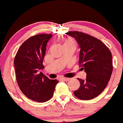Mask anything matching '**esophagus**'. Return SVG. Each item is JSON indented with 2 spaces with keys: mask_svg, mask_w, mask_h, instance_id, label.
Returning a JSON list of instances; mask_svg holds the SVG:
<instances>
[{
  "mask_svg": "<svg viewBox=\"0 0 123 123\" xmlns=\"http://www.w3.org/2000/svg\"><path fill=\"white\" fill-rule=\"evenodd\" d=\"M61 79H62L63 81H69V78H61Z\"/></svg>",
  "mask_w": 123,
  "mask_h": 123,
  "instance_id": "esophagus-1",
  "label": "esophagus"
}]
</instances>
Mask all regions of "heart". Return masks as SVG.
Segmentation results:
<instances>
[{
	"mask_svg": "<svg viewBox=\"0 0 123 123\" xmlns=\"http://www.w3.org/2000/svg\"><path fill=\"white\" fill-rule=\"evenodd\" d=\"M65 42H73V41L71 39H68V40H67V41H66Z\"/></svg>",
	"mask_w": 123,
	"mask_h": 123,
	"instance_id": "1",
	"label": "heart"
}]
</instances>
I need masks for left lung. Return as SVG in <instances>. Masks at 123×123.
Masks as SVG:
<instances>
[{
	"label": "left lung",
	"instance_id": "1",
	"mask_svg": "<svg viewBox=\"0 0 123 123\" xmlns=\"http://www.w3.org/2000/svg\"><path fill=\"white\" fill-rule=\"evenodd\" d=\"M66 34L78 42L79 64L87 74L85 80L78 78L81 85L74 95L84 100L95 98L105 89L112 74L111 53L100 40L89 34L76 31Z\"/></svg>",
	"mask_w": 123,
	"mask_h": 123
}]
</instances>
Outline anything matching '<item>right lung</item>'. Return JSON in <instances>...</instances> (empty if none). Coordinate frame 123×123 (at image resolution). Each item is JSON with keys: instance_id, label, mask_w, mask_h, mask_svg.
<instances>
[{"instance_id": "1", "label": "right lung", "mask_w": 123, "mask_h": 123, "mask_svg": "<svg viewBox=\"0 0 123 123\" xmlns=\"http://www.w3.org/2000/svg\"><path fill=\"white\" fill-rule=\"evenodd\" d=\"M52 34L33 36L19 47L14 59L17 83L21 92L29 99L45 102L54 95L56 79H50L40 72L44 68L43 60L46 45Z\"/></svg>"}]
</instances>
